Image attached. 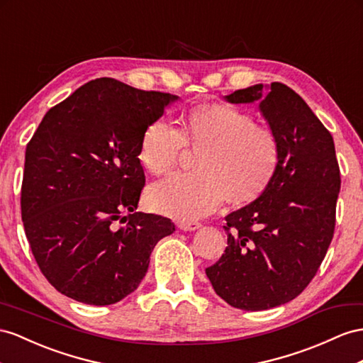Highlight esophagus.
<instances>
[{
  "mask_svg": "<svg viewBox=\"0 0 363 363\" xmlns=\"http://www.w3.org/2000/svg\"><path fill=\"white\" fill-rule=\"evenodd\" d=\"M202 225L199 224V222H185V220H182V222H178V228L179 230H182V231H194V230H198V228H201Z\"/></svg>",
  "mask_w": 363,
  "mask_h": 363,
  "instance_id": "1",
  "label": "esophagus"
}]
</instances>
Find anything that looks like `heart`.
<instances>
[{
	"label": "heart",
	"mask_w": 363,
	"mask_h": 363,
	"mask_svg": "<svg viewBox=\"0 0 363 363\" xmlns=\"http://www.w3.org/2000/svg\"><path fill=\"white\" fill-rule=\"evenodd\" d=\"M185 147L199 153L194 160L198 174L173 176L148 191L155 211L181 220L206 218L224 201L230 206L256 201L272 184L281 160L273 130L224 102L193 107L181 132L169 121H155L143 135L139 160L150 173L169 174Z\"/></svg>",
	"instance_id": "heart-1"
}]
</instances>
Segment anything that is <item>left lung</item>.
<instances>
[{"mask_svg": "<svg viewBox=\"0 0 363 363\" xmlns=\"http://www.w3.org/2000/svg\"><path fill=\"white\" fill-rule=\"evenodd\" d=\"M225 101L259 102L281 160L261 196L225 216L228 247L206 273L228 305L261 311L293 301L318 273L336 225L340 172L331 133L290 87L256 84Z\"/></svg>", "mask_w": 363, "mask_h": 363, "instance_id": "1", "label": "left lung"}]
</instances>
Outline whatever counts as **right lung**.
<instances>
[{"label":"right lung","mask_w":363,"mask_h":363,"mask_svg":"<svg viewBox=\"0 0 363 363\" xmlns=\"http://www.w3.org/2000/svg\"><path fill=\"white\" fill-rule=\"evenodd\" d=\"M174 101L99 78L52 107L27 144L23 224L36 264L61 294L98 306L119 302L174 231L169 218L136 211L143 135Z\"/></svg>","instance_id":"1"}]
</instances>
